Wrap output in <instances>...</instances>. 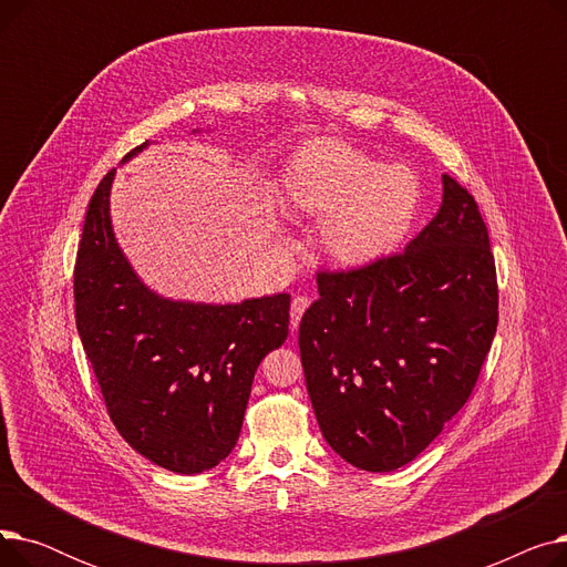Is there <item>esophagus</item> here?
<instances>
[{
    "instance_id": "34e87169",
    "label": "esophagus",
    "mask_w": 567,
    "mask_h": 567,
    "mask_svg": "<svg viewBox=\"0 0 567 567\" xmlns=\"http://www.w3.org/2000/svg\"><path fill=\"white\" fill-rule=\"evenodd\" d=\"M308 306H310L308 296H296V299L291 301V310H289V323H291V329H299L301 317H303V312L308 310Z\"/></svg>"
}]
</instances>
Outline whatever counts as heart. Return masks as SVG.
<instances>
[{
	"mask_svg": "<svg viewBox=\"0 0 567 567\" xmlns=\"http://www.w3.org/2000/svg\"><path fill=\"white\" fill-rule=\"evenodd\" d=\"M287 212L317 218V252L340 271H363L393 257L421 214V176L340 140L296 152L280 184Z\"/></svg>",
	"mask_w": 567,
	"mask_h": 567,
	"instance_id": "b5f03b06",
	"label": "heart"
}]
</instances>
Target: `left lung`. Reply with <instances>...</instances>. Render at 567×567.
Segmentation results:
<instances>
[{
    "label": "left lung",
    "instance_id": "1",
    "mask_svg": "<svg viewBox=\"0 0 567 567\" xmlns=\"http://www.w3.org/2000/svg\"><path fill=\"white\" fill-rule=\"evenodd\" d=\"M441 182L439 214L404 252L319 274L299 326L319 430L363 471H395L427 449L468 400L496 333L487 227L455 178Z\"/></svg>",
    "mask_w": 567,
    "mask_h": 567
}]
</instances>
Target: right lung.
<instances>
[{"instance_id":"1","label":"right lung","mask_w":567,"mask_h":567,"mask_svg":"<svg viewBox=\"0 0 567 567\" xmlns=\"http://www.w3.org/2000/svg\"><path fill=\"white\" fill-rule=\"evenodd\" d=\"M114 176L99 184L84 216L73 276L78 333L131 449L167 471L202 473L234 451L255 372L287 340L289 293L199 303L154 291L114 236Z\"/></svg>"}]
</instances>
